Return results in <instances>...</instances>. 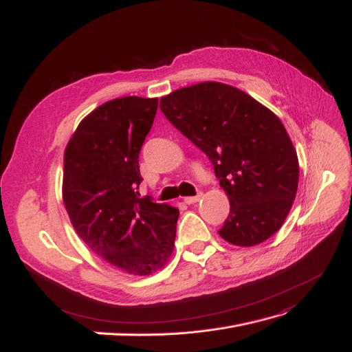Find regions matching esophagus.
<instances>
[{"mask_svg": "<svg viewBox=\"0 0 352 352\" xmlns=\"http://www.w3.org/2000/svg\"><path fill=\"white\" fill-rule=\"evenodd\" d=\"M201 191H199L196 196H190V197H184V203H187V205H192V203H196L201 199Z\"/></svg>", "mask_w": 352, "mask_h": 352, "instance_id": "obj_1", "label": "esophagus"}]
</instances>
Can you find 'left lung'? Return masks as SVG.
I'll return each instance as SVG.
<instances>
[{
	"instance_id": "1",
	"label": "left lung",
	"mask_w": 352,
	"mask_h": 352,
	"mask_svg": "<svg viewBox=\"0 0 352 352\" xmlns=\"http://www.w3.org/2000/svg\"><path fill=\"white\" fill-rule=\"evenodd\" d=\"M173 126L205 152L230 199L219 235L250 247L288 217L298 187V157L280 120L232 86L206 82L161 99Z\"/></svg>"
}]
</instances>
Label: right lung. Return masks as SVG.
Listing matches in <instances>:
<instances>
[{"instance_id":"add662e5","label":"right lung","mask_w":352,"mask_h":352,"mask_svg":"<svg viewBox=\"0 0 352 352\" xmlns=\"http://www.w3.org/2000/svg\"><path fill=\"white\" fill-rule=\"evenodd\" d=\"M157 99L126 96L78 124L64 155L63 197L78 236L131 275L164 267L174 250L178 209L139 197V155Z\"/></svg>"}]
</instances>
